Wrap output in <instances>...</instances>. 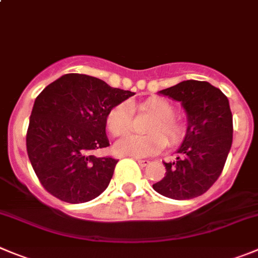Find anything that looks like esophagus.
<instances>
[{
	"mask_svg": "<svg viewBox=\"0 0 258 258\" xmlns=\"http://www.w3.org/2000/svg\"><path fill=\"white\" fill-rule=\"evenodd\" d=\"M136 160L140 167H148V165L150 164V162H149V160H144V159H136Z\"/></svg>",
	"mask_w": 258,
	"mask_h": 258,
	"instance_id": "esophagus-1",
	"label": "esophagus"
}]
</instances>
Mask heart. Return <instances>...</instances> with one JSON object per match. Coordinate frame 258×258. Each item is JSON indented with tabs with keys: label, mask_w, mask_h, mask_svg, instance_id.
Masks as SVG:
<instances>
[{
	"label": "heart",
	"mask_w": 258,
	"mask_h": 258,
	"mask_svg": "<svg viewBox=\"0 0 258 258\" xmlns=\"http://www.w3.org/2000/svg\"><path fill=\"white\" fill-rule=\"evenodd\" d=\"M132 109L149 112L154 119L148 127L149 135H128L114 145L118 155L130 158H148L162 151L167 143L177 145L184 136V124L174 118V107L165 99L151 96L139 104L121 103L113 107L107 115V128L113 136H122L131 128Z\"/></svg>",
	"instance_id": "b5f03b06"
}]
</instances>
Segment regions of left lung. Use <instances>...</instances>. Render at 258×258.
Here are the masks:
<instances>
[{"mask_svg":"<svg viewBox=\"0 0 258 258\" xmlns=\"http://www.w3.org/2000/svg\"><path fill=\"white\" fill-rule=\"evenodd\" d=\"M159 94L180 103L187 115V130L177 158L164 163V178L153 188L173 200L201 196L221 174L232 148L229 100L220 89L197 80L182 81Z\"/></svg>","mask_w":258,"mask_h":258,"instance_id":"8db88e82","label":"left lung"}]
</instances>
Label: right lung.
<instances>
[{
    "label": "right lung",
    "instance_id": "right-lung-1",
    "mask_svg": "<svg viewBox=\"0 0 258 258\" xmlns=\"http://www.w3.org/2000/svg\"><path fill=\"white\" fill-rule=\"evenodd\" d=\"M135 93L112 88L83 74H66L34 102L26 150L42 186L70 204L88 202L109 184L117 159L93 155L109 146L105 126L109 110Z\"/></svg>",
    "mask_w": 258,
    "mask_h": 258
}]
</instances>
